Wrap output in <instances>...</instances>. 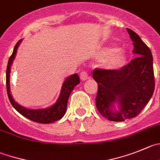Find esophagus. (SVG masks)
Wrapping results in <instances>:
<instances>
[{"instance_id": "34e87169", "label": "esophagus", "mask_w": 160, "mask_h": 160, "mask_svg": "<svg viewBox=\"0 0 160 160\" xmlns=\"http://www.w3.org/2000/svg\"><path fill=\"white\" fill-rule=\"evenodd\" d=\"M89 78H90V76L89 75V74L86 71H82V72L80 73V78H81L82 81H86Z\"/></svg>"}]
</instances>
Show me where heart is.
Returning <instances> with one entry per match:
<instances>
[{
    "label": "heart",
    "mask_w": 160,
    "mask_h": 160,
    "mask_svg": "<svg viewBox=\"0 0 160 160\" xmlns=\"http://www.w3.org/2000/svg\"><path fill=\"white\" fill-rule=\"evenodd\" d=\"M103 57L106 59V66L111 69H118L123 67L127 61V56L125 52L118 47L111 46L106 48L101 53Z\"/></svg>",
    "instance_id": "heart-1"
}]
</instances>
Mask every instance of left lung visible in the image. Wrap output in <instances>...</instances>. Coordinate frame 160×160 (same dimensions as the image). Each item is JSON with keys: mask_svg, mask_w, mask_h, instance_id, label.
<instances>
[{"mask_svg": "<svg viewBox=\"0 0 160 160\" xmlns=\"http://www.w3.org/2000/svg\"><path fill=\"white\" fill-rule=\"evenodd\" d=\"M137 56L120 70L95 69L92 78L98 84L96 105L109 121L134 118L148 103L155 89L151 50L135 32L127 28Z\"/></svg>", "mask_w": 160, "mask_h": 160, "instance_id": "obj_1", "label": "left lung"}]
</instances>
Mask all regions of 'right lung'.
Listing matches in <instances>:
<instances>
[{
    "mask_svg": "<svg viewBox=\"0 0 160 160\" xmlns=\"http://www.w3.org/2000/svg\"><path fill=\"white\" fill-rule=\"evenodd\" d=\"M21 42H22V39L16 43V46L13 49L12 54L8 60L7 71H6V87H7L8 96V99L10 100L11 104L19 114H21L31 121L47 124V123H51L57 121V120H60L64 115L67 111V105H68L70 94L71 93L74 88L80 83L78 74H71L65 79L63 83V86H62L61 91H60V94L58 99H57L56 103L50 107L47 108L41 109H28L22 107L20 104H18L17 102L15 101L10 91L11 67H12L15 57H16L17 49Z\"/></svg>",
    "mask_w": 160,
    "mask_h": 160,
    "instance_id": "right-lung-1",
    "label": "right lung"
}]
</instances>
